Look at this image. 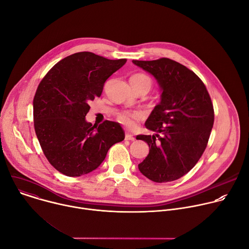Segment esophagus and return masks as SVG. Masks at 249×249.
Wrapping results in <instances>:
<instances>
[{"label":"esophagus","instance_id":"1","mask_svg":"<svg viewBox=\"0 0 249 249\" xmlns=\"http://www.w3.org/2000/svg\"><path fill=\"white\" fill-rule=\"evenodd\" d=\"M125 140H129V141H134L135 140V137L131 134H126L125 136Z\"/></svg>","mask_w":249,"mask_h":249}]
</instances>
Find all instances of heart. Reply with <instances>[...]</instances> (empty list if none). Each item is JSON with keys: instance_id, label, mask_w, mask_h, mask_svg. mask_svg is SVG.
Returning a JSON list of instances; mask_svg holds the SVG:
<instances>
[{"instance_id": "b5f03b06", "label": "heart", "mask_w": 249, "mask_h": 249, "mask_svg": "<svg viewBox=\"0 0 249 249\" xmlns=\"http://www.w3.org/2000/svg\"><path fill=\"white\" fill-rule=\"evenodd\" d=\"M130 84L133 85H147L149 88L152 86L151 79L144 74H135L130 78ZM143 117V114L139 111H123L118 115V120L127 127H133L135 121Z\"/></svg>"}]
</instances>
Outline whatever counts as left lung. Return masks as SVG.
I'll return each instance as SVG.
<instances>
[{
    "instance_id": "left-lung-1",
    "label": "left lung",
    "mask_w": 249,
    "mask_h": 249,
    "mask_svg": "<svg viewBox=\"0 0 249 249\" xmlns=\"http://www.w3.org/2000/svg\"><path fill=\"white\" fill-rule=\"evenodd\" d=\"M132 62L157 80L161 92L145 123L156 134L136 137L150 148L139 170L155 182L176 180L194 167L207 147L214 124L211 97L199 77L178 62L168 58Z\"/></svg>"
}]
</instances>
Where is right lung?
I'll use <instances>...</instances> for the list:
<instances>
[{
	"label": "right lung",
	"mask_w": 249,
	"mask_h": 249,
	"mask_svg": "<svg viewBox=\"0 0 249 249\" xmlns=\"http://www.w3.org/2000/svg\"><path fill=\"white\" fill-rule=\"evenodd\" d=\"M126 59L79 52L58 62L40 82L33 99L34 129L48 161L67 176L96 169L110 147L125 138L119 123L86 120L89 102Z\"/></svg>",
	"instance_id": "add662e5"
}]
</instances>
